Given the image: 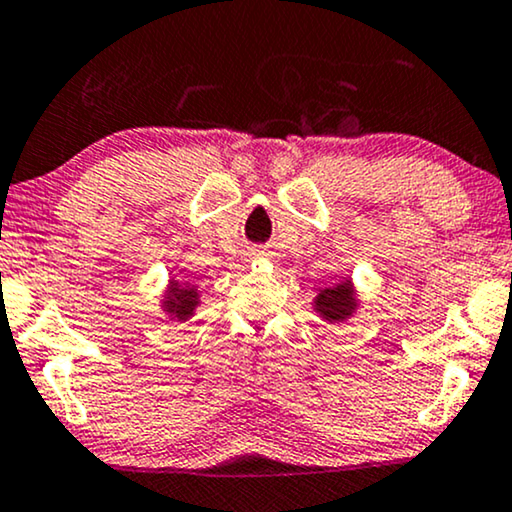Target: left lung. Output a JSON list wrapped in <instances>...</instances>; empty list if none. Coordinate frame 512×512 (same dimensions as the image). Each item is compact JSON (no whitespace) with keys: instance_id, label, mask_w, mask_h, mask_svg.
<instances>
[{"instance_id":"obj_1","label":"left lung","mask_w":512,"mask_h":512,"mask_svg":"<svg viewBox=\"0 0 512 512\" xmlns=\"http://www.w3.org/2000/svg\"><path fill=\"white\" fill-rule=\"evenodd\" d=\"M312 307L326 323H342L352 319V316L357 314V309L361 307L352 278L342 276L340 281L333 283V286L321 288L319 295L312 300Z\"/></svg>"}]
</instances>
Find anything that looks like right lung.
<instances>
[{
    "label": "right lung",
    "mask_w": 512,
    "mask_h": 512,
    "mask_svg": "<svg viewBox=\"0 0 512 512\" xmlns=\"http://www.w3.org/2000/svg\"><path fill=\"white\" fill-rule=\"evenodd\" d=\"M200 290L198 283L193 281H177V278H170L167 281V288L163 297H160V309L170 316V319L177 321H186L196 314L198 304H200Z\"/></svg>",
    "instance_id": "add662e5"
}]
</instances>
